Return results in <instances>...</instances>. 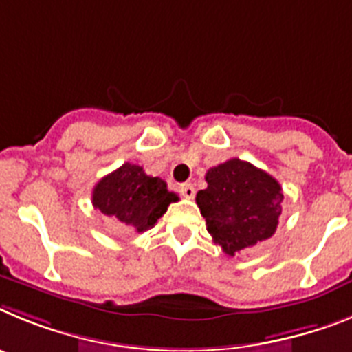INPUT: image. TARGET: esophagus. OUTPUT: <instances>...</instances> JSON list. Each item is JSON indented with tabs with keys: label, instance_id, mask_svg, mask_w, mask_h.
<instances>
[{
	"label": "esophagus",
	"instance_id": "esophagus-1",
	"mask_svg": "<svg viewBox=\"0 0 352 352\" xmlns=\"http://www.w3.org/2000/svg\"><path fill=\"white\" fill-rule=\"evenodd\" d=\"M195 193H197V191H195L193 184H182V186H180V195H182L184 198H189V200H191V198H195Z\"/></svg>",
	"mask_w": 352,
	"mask_h": 352
}]
</instances>
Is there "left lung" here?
<instances>
[{
	"instance_id": "1",
	"label": "left lung",
	"mask_w": 352,
	"mask_h": 352,
	"mask_svg": "<svg viewBox=\"0 0 352 352\" xmlns=\"http://www.w3.org/2000/svg\"><path fill=\"white\" fill-rule=\"evenodd\" d=\"M197 204L212 241L234 256L276 232L283 193L278 180L234 157L210 168Z\"/></svg>"
}]
</instances>
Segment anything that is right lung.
Wrapping results in <instances>:
<instances>
[{
    "label": "right lung",
    "instance_id": "obj_1",
    "mask_svg": "<svg viewBox=\"0 0 352 352\" xmlns=\"http://www.w3.org/2000/svg\"><path fill=\"white\" fill-rule=\"evenodd\" d=\"M177 200L163 179L146 175L142 166L131 163L102 177L91 193L94 207L115 219L122 232L151 230Z\"/></svg>",
    "mask_w": 352,
    "mask_h": 352
}]
</instances>
